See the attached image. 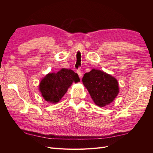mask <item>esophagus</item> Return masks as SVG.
<instances>
[{
	"instance_id": "34e87169",
	"label": "esophagus",
	"mask_w": 153,
	"mask_h": 153,
	"mask_svg": "<svg viewBox=\"0 0 153 153\" xmlns=\"http://www.w3.org/2000/svg\"><path fill=\"white\" fill-rule=\"evenodd\" d=\"M76 72H77V73H78V76H79V77L80 78H81L82 77V71L80 70V69H78V70L76 71Z\"/></svg>"
}]
</instances>
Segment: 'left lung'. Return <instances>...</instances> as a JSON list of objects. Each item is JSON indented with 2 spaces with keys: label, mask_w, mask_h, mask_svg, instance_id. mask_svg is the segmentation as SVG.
<instances>
[{
  "label": "left lung",
  "mask_w": 153,
  "mask_h": 153,
  "mask_svg": "<svg viewBox=\"0 0 153 153\" xmlns=\"http://www.w3.org/2000/svg\"><path fill=\"white\" fill-rule=\"evenodd\" d=\"M82 82L94 102L100 107L110 103L119 93L117 80L98 69L85 73Z\"/></svg>",
  "instance_id": "1"
}]
</instances>
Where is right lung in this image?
I'll use <instances>...</instances> for the list:
<instances>
[{
	"label": "right lung",
	"mask_w": 153,
	"mask_h": 153,
	"mask_svg": "<svg viewBox=\"0 0 153 153\" xmlns=\"http://www.w3.org/2000/svg\"><path fill=\"white\" fill-rule=\"evenodd\" d=\"M80 81L78 74L71 69L62 68L57 73H49L39 84V90L43 98L56 103L66 94L73 82Z\"/></svg>",
	"instance_id": "add662e5"
}]
</instances>
